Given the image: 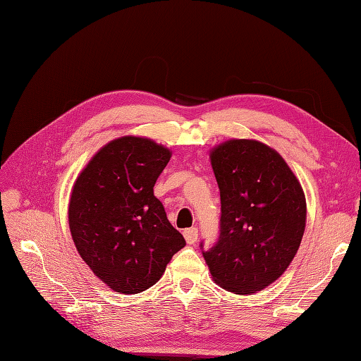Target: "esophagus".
<instances>
[{"label": "esophagus", "mask_w": 361, "mask_h": 361, "mask_svg": "<svg viewBox=\"0 0 361 361\" xmlns=\"http://www.w3.org/2000/svg\"><path fill=\"white\" fill-rule=\"evenodd\" d=\"M183 236H185V241H187L190 245L195 244V241H197V238H199V231H197V227L187 228V231L183 232Z\"/></svg>", "instance_id": "34e87169"}]
</instances>
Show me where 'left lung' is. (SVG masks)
I'll return each instance as SVG.
<instances>
[{"label": "left lung", "mask_w": 361, "mask_h": 361, "mask_svg": "<svg viewBox=\"0 0 361 361\" xmlns=\"http://www.w3.org/2000/svg\"><path fill=\"white\" fill-rule=\"evenodd\" d=\"M211 164L221 197L220 236L203 257L216 285L256 293L286 271L300 248L302 188L280 154L256 140L224 141L211 150Z\"/></svg>", "instance_id": "8db88e82"}]
</instances>
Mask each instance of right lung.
Segmentation results:
<instances>
[{"label":"right lung","instance_id":"right-lung-1","mask_svg":"<svg viewBox=\"0 0 361 361\" xmlns=\"http://www.w3.org/2000/svg\"><path fill=\"white\" fill-rule=\"evenodd\" d=\"M171 152L126 135L105 145L80 173L69 227L93 274L120 293H140L162 277L183 236L167 220L154 187Z\"/></svg>","mask_w":361,"mask_h":361}]
</instances>
